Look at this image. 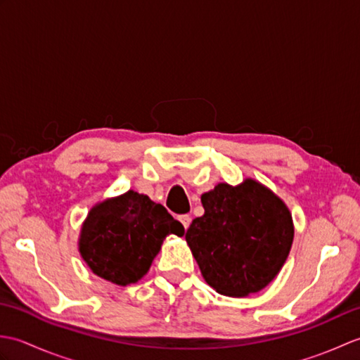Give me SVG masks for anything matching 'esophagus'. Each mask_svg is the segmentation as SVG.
Listing matches in <instances>:
<instances>
[{"label":"esophagus","mask_w":360,"mask_h":360,"mask_svg":"<svg viewBox=\"0 0 360 360\" xmlns=\"http://www.w3.org/2000/svg\"><path fill=\"white\" fill-rule=\"evenodd\" d=\"M179 221H181L182 226H184V229L187 231L190 223H192V217H190V215H181V217H179Z\"/></svg>","instance_id":"esophagus-1"}]
</instances>
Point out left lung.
Returning <instances> with one entry per match:
<instances>
[{
    "label": "left lung",
    "instance_id": "left-lung-1",
    "mask_svg": "<svg viewBox=\"0 0 360 360\" xmlns=\"http://www.w3.org/2000/svg\"><path fill=\"white\" fill-rule=\"evenodd\" d=\"M204 215L186 240L202 278L218 294L246 297L277 277L294 241L288 205L252 178L238 186L219 182L201 195Z\"/></svg>",
    "mask_w": 360,
    "mask_h": 360
}]
</instances>
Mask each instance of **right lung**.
<instances>
[{
  "label": "right lung",
  "instance_id": "right-lung-1",
  "mask_svg": "<svg viewBox=\"0 0 360 360\" xmlns=\"http://www.w3.org/2000/svg\"><path fill=\"white\" fill-rule=\"evenodd\" d=\"M170 233L182 236L184 226L164 205L128 190L89 210L82 224L79 252L97 277L128 286L148 272Z\"/></svg>",
  "mask_w": 360,
  "mask_h": 360
}]
</instances>
